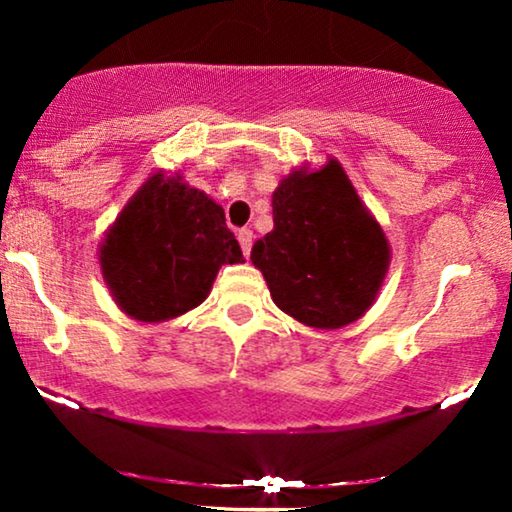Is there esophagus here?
Masks as SVG:
<instances>
[{
	"mask_svg": "<svg viewBox=\"0 0 512 512\" xmlns=\"http://www.w3.org/2000/svg\"><path fill=\"white\" fill-rule=\"evenodd\" d=\"M237 240H240V247L244 251V256L251 254V242H254V233H251L249 228H242L240 233H237Z\"/></svg>",
	"mask_w": 512,
	"mask_h": 512,
	"instance_id": "34e87169",
	"label": "esophagus"
}]
</instances>
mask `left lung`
<instances>
[{
    "label": "left lung",
    "mask_w": 512,
    "mask_h": 512,
    "mask_svg": "<svg viewBox=\"0 0 512 512\" xmlns=\"http://www.w3.org/2000/svg\"><path fill=\"white\" fill-rule=\"evenodd\" d=\"M272 221L251 261L279 310L305 326L340 328L373 305L389 244L338 160L282 179L272 195Z\"/></svg>",
    "instance_id": "8db88e82"
}]
</instances>
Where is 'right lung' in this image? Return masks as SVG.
<instances>
[{
	"label": "right lung",
	"mask_w": 512,
	"mask_h": 512,
	"mask_svg": "<svg viewBox=\"0 0 512 512\" xmlns=\"http://www.w3.org/2000/svg\"><path fill=\"white\" fill-rule=\"evenodd\" d=\"M118 307L139 321H165L198 307L223 263H244L226 214L181 177L153 174L100 247Z\"/></svg>",
	"instance_id": "right-lung-1"
}]
</instances>
